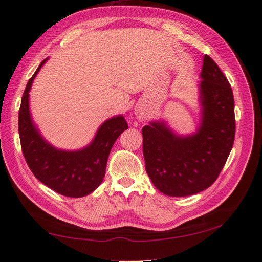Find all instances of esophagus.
Wrapping results in <instances>:
<instances>
[{"label": "esophagus", "mask_w": 262, "mask_h": 262, "mask_svg": "<svg viewBox=\"0 0 262 262\" xmlns=\"http://www.w3.org/2000/svg\"><path fill=\"white\" fill-rule=\"evenodd\" d=\"M136 116H137V118H138V119H140V120H143V119H144V118H145V114H144V111H137L136 112Z\"/></svg>", "instance_id": "34e87169"}]
</instances>
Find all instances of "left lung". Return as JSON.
<instances>
[{
  "label": "left lung",
  "instance_id": "left-lung-1",
  "mask_svg": "<svg viewBox=\"0 0 262 262\" xmlns=\"http://www.w3.org/2000/svg\"><path fill=\"white\" fill-rule=\"evenodd\" d=\"M200 83L202 122L196 134L179 137L163 122L142 128L148 177L169 196H188L216 182L235 138L234 96L217 63L204 55Z\"/></svg>",
  "mask_w": 262,
  "mask_h": 262
}]
</instances>
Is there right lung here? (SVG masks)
<instances>
[{
	"instance_id": "1",
	"label": "right lung",
	"mask_w": 262,
	"mask_h": 262,
	"mask_svg": "<svg viewBox=\"0 0 262 262\" xmlns=\"http://www.w3.org/2000/svg\"><path fill=\"white\" fill-rule=\"evenodd\" d=\"M28 80L19 109V136L23 155L34 176L61 195L81 198L94 191L104 178L106 161L114 143L128 128L122 116L103 122L93 142L79 151L56 150L40 136L29 114V90L36 74Z\"/></svg>"
}]
</instances>
